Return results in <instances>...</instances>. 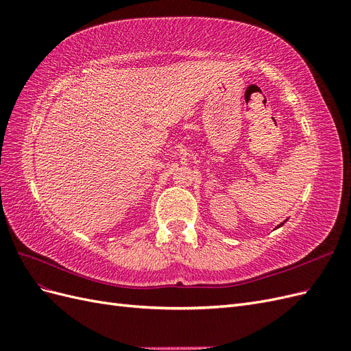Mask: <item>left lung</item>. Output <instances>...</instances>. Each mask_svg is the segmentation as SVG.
<instances>
[{
    "instance_id": "left-lung-1",
    "label": "left lung",
    "mask_w": 351,
    "mask_h": 351,
    "mask_svg": "<svg viewBox=\"0 0 351 351\" xmlns=\"http://www.w3.org/2000/svg\"><path fill=\"white\" fill-rule=\"evenodd\" d=\"M284 222H287V219H285V221H284ZM284 222H281V224H280V226H277V228H280V227H282V226H284Z\"/></svg>"
}]
</instances>
